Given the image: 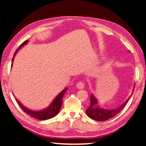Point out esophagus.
<instances>
[{
	"label": "esophagus",
	"mask_w": 146,
	"mask_h": 146,
	"mask_svg": "<svg viewBox=\"0 0 146 146\" xmlns=\"http://www.w3.org/2000/svg\"><path fill=\"white\" fill-rule=\"evenodd\" d=\"M76 86L78 89H83L84 88V84L82 82H78L76 84Z\"/></svg>",
	"instance_id": "esophagus-1"
}]
</instances>
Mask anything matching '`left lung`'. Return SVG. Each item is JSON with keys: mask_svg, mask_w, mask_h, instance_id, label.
I'll return each instance as SVG.
<instances>
[{"mask_svg": "<svg viewBox=\"0 0 146 146\" xmlns=\"http://www.w3.org/2000/svg\"><path fill=\"white\" fill-rule=\"evenodd\" d=\"M135 87V85H134ZM132 95V94H131ZM128 98V99L126 100L118 108H116L115 109L113 110H105L99 107L98 104V101L96 98L92 94L90 96V106L86 110V113L87 115L90 117L91 119H94L96 121H106L108 119H110L112 118L114 116H115L117 114L120 112L124 108L125 105L128 102L129 100L130 99L131 96Z\"/></svg>", "mask_w": 146, "mask_h": 146, "instance_id": "1", "label": "left lung"}]
</instances>
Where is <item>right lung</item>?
<instances>
[{
	"label": "right lung",
	"instance_id": "obj_1",
	"mask_svg": "<svg viewBox=\"0 0 146 146\" xmlns=\"http://www.w3.org/2000/svg\"><path fill=\"white\" fill-rule=\"evenodd\" d=\"M27 42H28L27 40L25 41L19 48H18L17 50L15 51V54H14V57H15V56L16 55V54H17L18 50H19L21 47H23V46L25 45V44H27ZM14 57L13 58V60H12L13 62L14 60ZM12 66H13V64H12ZM66 90H67V88H66L64 90H63V91H62L59 94H58L56 96V97L55 98V99L51 103V104L47 108H46L41 111L31 110H29V108H27L24 106L17 99H16V101H17L18 104L19 105V106L21 108V109L23 110L26 113H27L28 115H31V117H34V118L40 119V120H46V119H48L50 118H52V117L56 116V115L58 113L60 110L61 108L62 104V98H63L64 94Z\"/></svg>",
	"mask_w": 146,
	"mask_h": 146
}]
</instances>
